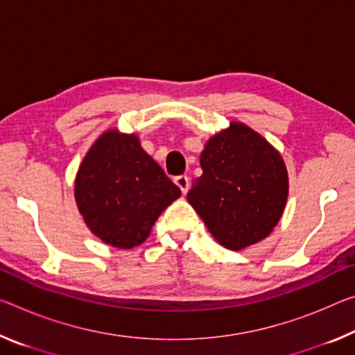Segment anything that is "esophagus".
Wrapping results in <instances>:
<instances>
[{
	"instance_id": "1",
	"label": "esophagus",
	"mask_w": 355,
	"mask_h": 355,
	"mask_svg": "<svg viewBox=\"0 0 355 355\" xmlns=\"http://www.w3.org/2000/svg\"><path fill=\"white\" fill-rule=\"evenodd\" d=\"M173 182H175L177 187L182 189L183 194L188 193V189H189V178L187 175H178V177H175V180H173Z\"/></svg>"
}]
</instances>
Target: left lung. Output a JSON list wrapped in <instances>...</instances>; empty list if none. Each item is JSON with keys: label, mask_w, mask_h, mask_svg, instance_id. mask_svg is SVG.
I'll use <instances>...</instances> for the list:
<instances>
[{"label": "left lung", "mask_w": 355, "mask_h": 355, "mask_svg": "<svg viewBox=\"0 0 355 355\" xmlns=\"http://www.w3.org/2000/svg\"><path fill=\"white\" fill-rule=\"evenodd\" d=\"M200 167L188 202L213 237L234 251L266 239L288 200V171L278 151L234 121L205 144Z\"/></svg>", "instance_id": "8db88e82"}]
</instances>
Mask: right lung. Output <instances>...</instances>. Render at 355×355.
<instances>
[{
  "label": "right lung",
  "instance_id": "right-lung-1",
  "mask_svg": "<svg viewBox=\"0 0 355 355\" xmlns=\"http://www.w3.org/2000/svg\"><path fill=\"white\" fill-rule=\"evenodd\" d=\"M76 202L89 230L107 245L144 243L162 211L182 196L137 136L104 132L88 150L76 177Z\"/></svg>",
  "mask_w": 355,
  "mask_h": 355
}]
</instances>
